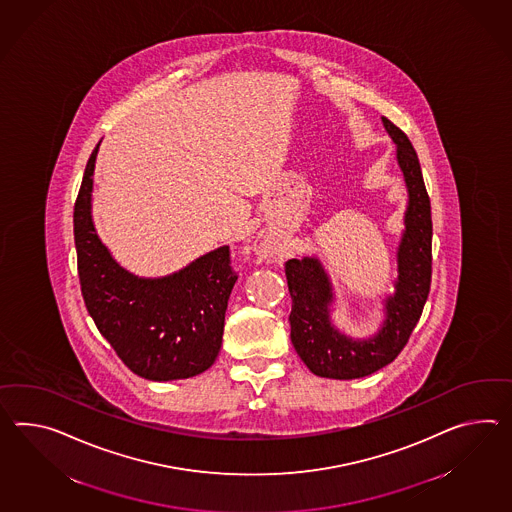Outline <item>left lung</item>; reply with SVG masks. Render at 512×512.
Instances as JSON below:
<instances>
[{"mask_svg": "<svg viewBox=\"0 0 512 512\" xmlns=\"http://www.w3.org/2000/svg\"><path fill=\"white\" fill-rule=\"evenodd\" d=\"M396 144V159L405 177L409 203L398 248L396 292L385 300V322L370 338H349L331 324L335 300L329 275L316 257L285 264L292 298L290 340L312 374L329 379H359L394 361L418 324L431 287V201L425 190L418 155L407 135L381 118Z\"/></svg>", "mask_w": 512, "mask_h": 512, "instance_id": "obj_1", "label": "left lung"}]
</instances>
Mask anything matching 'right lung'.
<instances>
[{
  "instance_id": "add662e5",
  "label": "right lung",
  "mask_w": 512,
  "mask_h": 512,
  "mask_svg": "<svg viewBox=\"0 0 512 512\" xmlns=\"http://www.w3.org/2000/svg\"><path fill=\"white\" fill-rule=\"evenodd\" d=\"M88 159L74 207L77 272L88 314L125 366L150 381L205 372L222 348L225 309L238 275L229 246L209 251L164 277H138L114 261L92 222Z\"/></svg>"
}]
</instances>
